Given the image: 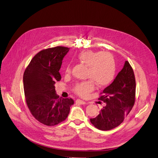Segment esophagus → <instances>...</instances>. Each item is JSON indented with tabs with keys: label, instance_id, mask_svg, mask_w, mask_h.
I'll list each match as a JSON object with an SVG mask.
<instances>
[{
	"label": "esophagus",
	"instance_id": "obj_1",
	"mask_svg": "<svg viewBox=\"0 0 158 158\" xmlns=\"http://www.w3.org/2000/svg\"><path fill=\"white\" fill-rule=\"evenodd\" d=\"M76 103L77 104H85V102L82 100H79V99H77V100H76Z\"/></svg>",
	"mask_w": 158,
	"mask_h": 158
}]
</instances>
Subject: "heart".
Segmentation results:
<instances>
[{
  "instance_id": "1",
  "label": "heart",
  "mask_w": 158,
  "mask_h": 158,
  "mask_svg": "<svg viewBox=\"0 0 158 158\" xmlns=\"http://www.w3.org/2000/svg\"><path fill=\"white\" fill-rule=\"evenodd\" d=\"M81 63L88 66L87 78L90 80L76 84L74 91L78 95L85 97L94 89V83L99 86L109 84L115 73V62L114 58L109 52H102L86 50L78 55ZM71 72V66L68 64L65 69V74Z\"/></svg>"
}]
</instances>
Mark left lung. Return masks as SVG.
Masks as SVG:
<instances>
[{"mask_svg": "<svg viewBox=\"0 0 158 158\" xmlns=\"http://www.w3.org/2000/svg\"><path fill=\"white\" fill-rule=\"evenodd\" d=\"M136 82L133 70L125 61L123 68L114 81L102 92L99 98L105 106L100 114L90 122L96 128L108 131L115 128L123 121L133 108L135 100Z\"/></svg>", "mask_w": 158, "mask_h": 158, "instance_id": "8db88e82", "label": "left lung"}]
</instances>
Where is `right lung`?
Instances as JSON below:
<instances>
[{
	"mask_svg": "<svg viewBox=\"0 0 158 158\" xmlns=\"http://www.w3.org/2000/svg\"><path fill=\"white\" fill-rule=\"evenodd\" d=\"M69 48L56 47L37 53L25 69L23 81L26 102L34 118L54 126L64 121L74 104L72 98H59L55 83L61 80L59 70Z\"/></svg>",
	"mask_w": 158,
	"mask_h": 158,
	"instance_id": "right-lung-1",
	"label": "right lung"
}]
</instances>
